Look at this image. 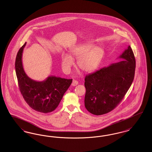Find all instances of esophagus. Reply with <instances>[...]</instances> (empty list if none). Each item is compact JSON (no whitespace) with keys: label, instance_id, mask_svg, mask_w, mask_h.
I'll list each match as a JSON object with an SVG mask.
<instances>
[{"label":"esophagus","instance_id":"obj_1","mask_svg":"<svg viewBox=\"0 0 152 152\" xmlns=\"http://www.w3.org/2000/svg\"><path fill=\"white\" fill-rule=\"evenodd\" d=\"M78 84V81H76V80H73L72 83V86H76Z\"/></svg>","mask_w":152,"mask_h":152}]
</instances>
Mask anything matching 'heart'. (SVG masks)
<instances>
[{
  "mask_svg": "<svg viewBox=\"0 0 152 152\" xmlns=\"http://www.w3.org/2000/svg\"><path fill=\"white\" fill-rule=\"evenodd\" d=\"M70 56L63 55L61 66L68 72L73 64V59H78L77 65L81 71L86 73L94 71L101 63L104 56V50L101 46H94L92 43L81 44L69 51Z\"/></svg>",
  "mask_w": 152,
  "mask_h": 152,
  "instance_id": "1",
  "label": "heart"
}]
</instances>
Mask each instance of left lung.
<instances>
[{
  "mask_svg": "<svg viewBox=\"0 0 152 152\" xmlns=\"http://www.w3.org/2000/svg\"><path fill=\"white\" fill-rule=\"evenodd\" d=\"M118 58L123 60L85 77V107L93 115H104L115 108L132 84L136 60L130 45Z\"/></svg>",
  "mask_w": 152,
  "mask_h": 152,
  "instance_id": "8db88e82",
  "label": "left lung"
}]
</instances>
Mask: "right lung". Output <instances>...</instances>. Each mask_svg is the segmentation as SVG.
Here are the masks:
<instances>
[{
	"label": "right lung",
	"instance_id": "1",
	"mask_svg": "<svg viewBox=\"0 0 152 152\" xmlns=\"http://www.w3.org/2000/svg\"><path fill=\"white\" fill-rule=\"evenodd\" d=\"M26 43L18 51L15 60V70L19 90L29 107L44 113H50L58 107L63 95L71 86L72 79L49 76L43 81L30 79L22 64V53Z\"/></svg>",
	"mask_w": 152,
	"mask_h": 152
}]
</instances>
